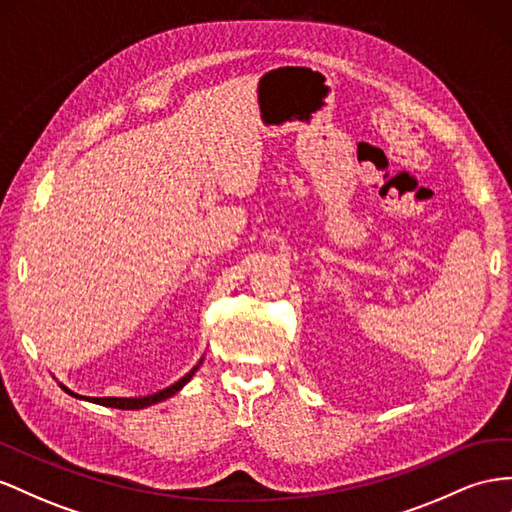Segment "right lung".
<instances>
[{
  "label": "right lung",
  "mask_w": 512,
  "mask_h": 512,
  "mask_svg": "<svg viewBox=\"0 0 512 512\" xmlns=\"http://www.w3.org/2000/svg\"><path fill=\"white\" fill-rule=\"evenodd\" d=\"M200 364H202V359H200ZM200 364L198 366H193L187 375L181 379V381H176L174 385H170V388H165V390H161V392H157V394H150V396H144V398H116V396H105V398H90V396H79V394H75V392H71V390H66L64 385V392H68L71 396H75V398H86V400H90V403H96V405H103V407H116V409H142V407H148V405H155V403H161V400H165V398H170V396H174L178 390L183 388V385L196 375V370L200 368Z\"/></svg>",
  "instance_id": "right-lung-1"
}]
</instances>
